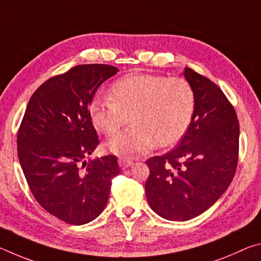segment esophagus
<instances>
[{"label": "esophagus", "mask_w": 261, "mask_h": 261, "mask_svg": "<svg viewBox=\"0 0 261 261\" xmlns=\"http://www.w3.org/2000/svg\"><path fill=\"white\" fill-rule=\"evenodd\" d=\"M118 165L122 168V169H126L127 167H130L134 165V161L131 160L130 158H126V156H121L118 159Z\"/></svg>", "instance_id": "obj_1"}]
</instances>
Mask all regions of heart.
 <instances>
[{
	"label": "heart",
	"mask_w": 261,
	"mask_h": 261,
	"mask_svg": "<svg viewBox=\"0 0 261 261\" xmlns=\"http://www.w3.org/2000/svg\"><path fill=\"white\" fill-rule=\"evenodd\" d=\"M196 96L183 77L138 73L120 79L108 99H96L90 107L94 126L106 136L116 135L129 121V129L109 141L117 154L143 153L154 144L169 146L182 138L191 124Z\"/></svg>",
	"instance_id": "obj_1"
}]
</instances>
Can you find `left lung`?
Masks as SVG:
<instances>
[{
    "label": "left lung",
    "mask_w": 261,
    "mask_h": 261,
    "mask_svg": "<svg viewBox=\"0 0 261 261\" xmlns=\"http://www.w3.org/2000/svg\"><path fill=\"white\" fill-rule=\"evenodd\" d=\"M196 106L187 134L170 152L149 158L145 192L161 218L187 221L214 204L235 176L240 123L235 108L208 78L185 68Z\"/></svg>",
    "instance_id": "obj_1"
}]
</instances>
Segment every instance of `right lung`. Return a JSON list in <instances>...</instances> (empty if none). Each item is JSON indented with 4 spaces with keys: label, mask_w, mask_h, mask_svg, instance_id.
I'll list each match as a JSON object with an SVG mask.
<instances>
[{
    "label": "right lung",
    "mask_w": 261,
    "mask_h": 261,
    "mask_svg": "<svg viewBox=\"0 0 261 261\" xmlns=\"http://www.w3.org/2000/svg\"><path fill=\"white\" fill-rule=\"evenodd\" d=\"M117 71L108 64H82L49 78L31 96L18 129L17 151L31 192L69 224L98 218L120 173L115 155L85 161L100 143L88 105Z\"/></svg>",
    "instance_id": "1"
}]
</instances>
